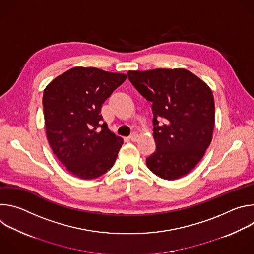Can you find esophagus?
Here are the masks:
<instances>
[{"mask_svg":"<svg viewBox=\"0 0 254 254\" xmlns=\"http://www.w3.org/2000/svg\"><path fill=\"white\" fill-rule=\"evenodd\" d=\"M128 138H129L131 141H136L137 138H138V134H137L136 132H133V133H131V134L128 136Z\"/></svg>","mask_w":254,"mask_h":254,"instance_id":"1","label":"esophagus"}]
</instances>
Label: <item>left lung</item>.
<instances>
[{
	"instance_id": "left-lung-1",
	"label": "left lung",
	"mask_w": 254,
	"mask_h": 254,
	"mask_svg": "<svg viewBox=\"0 0 254 254\" xmlns=\"http://www.w3.org/2000/svg\"><path fill=\"white\" fill-rule=\"evenodd\" d=\"M135 89L152 102L156 151L146 163L158 177L176 180L190 173L210 146L215 104L212 90L184 68L127 72ZM164 124L158 126V121Z\"/></svg>"
}]
</instances>
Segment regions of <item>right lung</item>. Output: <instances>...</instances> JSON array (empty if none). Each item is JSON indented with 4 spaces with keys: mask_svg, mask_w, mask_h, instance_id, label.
Listing matches in <instances>:
<instances>
[{
    "mask_svg": "<svg viewBox=\"0 0 254 254\" xmlns=\"http://www.w3.org/2000/svg\"><path fill=\"white\" fill-rule=\"evenodd\" d=\"M127 79L123 73L74 67L45 88L46 135L57 159L72 175L95 179L114 166L124 140L107 128L102 103Z\"/></svg>",
    "mask_w": 254,
    "mask_h": 254,
    "instance_id": "obj_1",
    "label": "right lung"
}]
</instances>
